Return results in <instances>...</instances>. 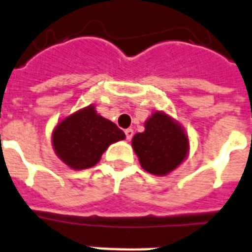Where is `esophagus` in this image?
Instances as JSON below:
<instances>
[{"label": "esophagus", "mask_w": 252, "mask_h": 252, "mask_svg": "<svg viewBox=\"0 0 252 252\" xmlns=\"http://www.w3.org/2000/svg\"><path fill=\"white\" fill-rule=\"evenodd\" d=\"M126 136L128 140H131L132 136H133V129H131V128H128V129H126Z\"/></svg>", "instance_id": "esophagus-1"}]
</instances>
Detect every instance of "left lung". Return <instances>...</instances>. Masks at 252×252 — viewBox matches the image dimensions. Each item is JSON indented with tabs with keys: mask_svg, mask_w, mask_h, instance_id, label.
<instances>
[{
	"mask_svg": "<svg viewBox=\"0 0 252 252\" xmlns=\"http://www.w3.org/2000/svg\"><path fill=\"white\" fill-rule=\"evenodd\" d=\"M132 147L147 172L163 176L183 161L188 139L178 123L156 112L145 123V131L133 136Z\"/></svg>",
	"mask_w": 252,
	"mask_h": 252,
	"instance_id": "8db88e82",
	"label": "left lung"
}]
</instances>
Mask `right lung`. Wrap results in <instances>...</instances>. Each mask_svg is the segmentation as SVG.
<instances>
[{
    "label": "right lung",
    "mask_w": 252,
    "mask_h": 252,
    "mask_svg": "<svg viewBox=\"0 0 252 252\" xmlns=\"http://www.w3.org/2000/svg\"><path fill=\"white\" fill-rule=\"evenodd\" d=\"M123 139L124 132L97 115L92 105L61 121L52 136L57 156L73 169L93 167L112 143Z\"/></svg>",
    "instance_id": "right-lung-1"
}]
</instances>
